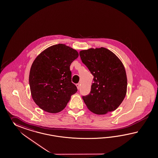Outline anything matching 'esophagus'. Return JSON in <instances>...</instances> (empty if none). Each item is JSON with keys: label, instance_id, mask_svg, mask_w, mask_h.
<instances>
[{"label": "esophagus", "instance_id": "obj_1", "mask_svg": "<svg viewBox=\"0 0 158 158\" xmlns=\"http://www.w3.org/2000/svg\"><path fill=\"white\" fill-rule=\"evenodd\" d=\"M76 85H77V89H79V88H80V85H79V84L77 83V84H76Z\"/></svg>", "mask_w": 158, "mask_h": 158}]
</instances>
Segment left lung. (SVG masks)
<instances>
[{
	"mask_svg": "<svg viewBox=\"0 0 158 158\" xmlns=\"http://www.w3.org/2000/svg\"><path fill=\"white\" fill-rule=\"evenodd\" d=\"M79 55L94 76L90 93L82 96L85 104L98 115L115 110L127 93V75L123 63L104 47L81 51Z\"/></svg>",
	"mask_w": 158,
	"mask_h": 158,
	"instance_id": "1",
	"label": "left lung"
}]
</instances>
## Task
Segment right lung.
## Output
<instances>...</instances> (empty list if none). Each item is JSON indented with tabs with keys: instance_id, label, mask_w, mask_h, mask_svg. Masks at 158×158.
<instances>
[{
	"instance_id": "add662e5",
	"label": "right lung",
	"mask_w": 158,
	"mask_h": 158,
	"mask_svg": "<svg viewBox=\"0 0 158 158\" xmlns=\"http://www.w3.org/2000/svg\"><path fill=\"white\" fill-rule=\"evenodd\" d=\"M77 51L65 44L47 48L31 65L29 84L35 103L45 111L57 113L66 107L77 92L71 82L70 65L78 57Z\"/></svg>"
}]
</instances>
